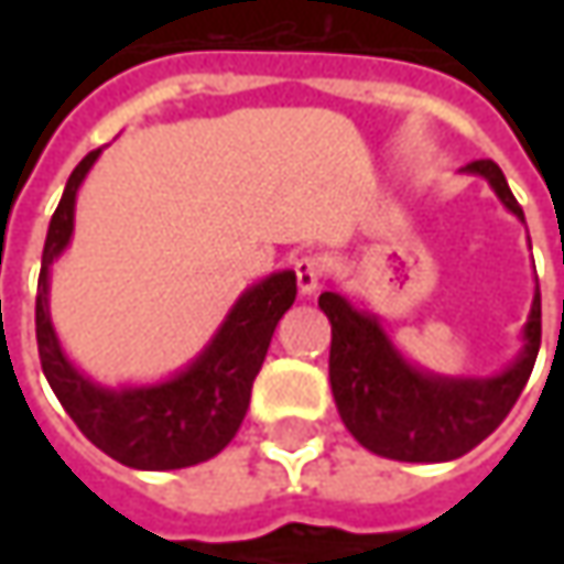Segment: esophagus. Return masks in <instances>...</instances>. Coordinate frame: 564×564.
<instances>
[{"mask_svg":"<svg viewBox=\"0 0 564 564\" xmlns=\"http://www.w3.org/2000/svg\"><path fill=\"white\" fill-rule=\"evenodd\" d=\"M323 260L319 257H301V260H294V275H297V289L304 297H311V294L319 292V279H323Z\"/></svg>","mask_w":564,"mask_h":564,"instance_id":"esophagus-1","label":"esophagus"}]
</instances>
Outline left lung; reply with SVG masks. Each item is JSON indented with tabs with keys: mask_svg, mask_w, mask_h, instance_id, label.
<instances>
[{
	"mask_svg": "<svg viewBox=\"0 0 564 564\" xmlns=\"http://www.w3.org/2000/svg\"><path fill=\"white\" fill-rule=\"evenodd\" d=\"M462 172L480 175L499 204L524 223V209L492 160H477ZM319 311L333 326L329 382L338 417L364 448L392 462H452L484 443L528 386L540 351V285L518 355L487 377H445L417 367L401 355L382 319L341 289L319 294Z\"/></svg>",
	"mask_w": 564,
	"mask_h": 564,
	"instance_id": "8db88e82",
	"label": "left lung"
}]
</instances>
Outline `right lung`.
Segmentation results:
<instances>
[{"label":"right lung","mask_w":564,"mask_h":564,"mask_svg":"<svg viewBox=\"0 0 564 564\" xmlns=\"http://www.w3.org/2000/svg\"><path fill=\"white\" fill-rule=\"evenodd\" d=\"M102 150L87 153L68 175L55 206L36 285V348L55 399L77 430L109 458L134 470H178L219 455L238 433L250 404V386L263 367L275 323L294 304V270L270 272L228 307L219 329L172 377L156 382L102 386L90 379L55 333L50 314L53 263L75 235L77 191Z\"/></svg>","instance_id":"obj_1"}]
</instances>
